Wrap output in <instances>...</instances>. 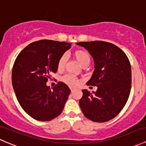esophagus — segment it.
Returning <instances> with one entry per match:
<instances>
[{
	"instance_id": "1",
	"label": "esophagus",
	"mask_w": 146,
	"mask_h": 146,
	"mask_svg": "<svg viewBox=\"0 0 146 146\" xmlns=\"http://www.w3.org/2000/svg\"><path fill=\"white\" fill-rule=\"evenodd\" d=\"M75 90L74 88H73V87H70V91H71V92H73Z\"/></svg>"
}]
</instances>
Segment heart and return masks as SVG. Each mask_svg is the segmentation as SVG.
I'll return each mask as SVG.
<instances>
[{"mask_svg":"<svg viewBox=\"0 0 146 146\" xmlns=\"http://www.w3.org/2000/svg\"><path fill=\"white\" fill-rule=\"evenodd\" d=\"M73 56L76 59V60L79 63V64L82 66L85 65H88L90 61V57L89 54L83 50H77L73 52ZM66 61V57L65 55H63L60 57V59L58 61L57 67L59 70H62L65 66ZM63 80L67 85L70 86H76L79 82L78 80L74 76H70V75H66L63 78Z\"/></svg>","mask_w":146,"mask_h":146,"instance_id":"heart-1","label":"heart"}]
</instances>
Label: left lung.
<instances>
[{
    "mask_svg": "<svg viewBox=\"0 0 146 146\" xmlns=\"http://www.w3.org/2000/svg\"><path fill=\"white\" fill-rule=\"evenodd\" d=\"M76 44L92 56L94 70L87 85L97 87L92 93L82 90L80 107L84 115L93 122L110 120L122 110L129 96L131 70L128 57L110 42L96 40Z\"/></svg>",
    "mask_w": 146,
    "mask_h": 146,
    "instance_id": "1",
    "label": "left lung"
}]
</instances>
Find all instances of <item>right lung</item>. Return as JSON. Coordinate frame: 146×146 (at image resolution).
I'll return each mask as SVG.
<instances>
[{"label": "right lung", "instance_id": "obj_1", "mask_svg": "<svg viewBox=\"0 0 146 146\" xmlns=\"http://www.w3.org/2000/svg\"><path fill=\"white\" fill-rule=\"evenodd\" d=\"M71 43L42 40L27 45L17 57L12 83L21 108L33 119L50 121L59 116L70 93L64 82L50 88V75L58 70V61Z\"/></svg>", "mask_w": 146, "mask_h": 146}]
</instances>
